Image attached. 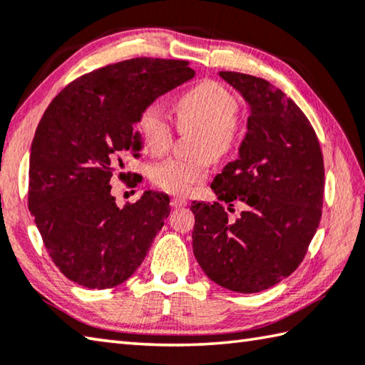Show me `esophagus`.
I'll return each instance as SVG.
<instances>
[{"instance_id": "1", "label": "esophagus", "mask_w": 365, "mask_h": 365, "mask_svg": "<svg viewBox=\"0 0 365 365\" xmlns=\"http://www.w3.org/2000/svg\"><path fill=\"white\" fill-rule=\"evenodd\" d=\"M170 205H173L174 209H180V207L187 205V199H183V197H173V199H170Z\"/></svg>"}]
</instances>
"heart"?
I'll return each instance as SVG.
<instances>
[{
  "label": "heart",
  "mask_w": 365,
  "mask_h": 365,
  "mask_svg": "<svg viewBox=\"0 0 365 365\" xmlns=\"http://www.w3.org/2000/svg\"><path fill=\"white\" fill-rule=\"evenodd\" d=\"M178 128L183 131L199 130L196 156H209L212 161L226 158L237 145L242 120L237 113V99L225 85L202 81L191 87L175 101ZM140 138L152 153H166L174 142V126L158 104L147 106L139 118ZM209 175V161L201 158L187 161L170 158L152 169V180L174 195H187L192 185Z\"/></svg>",
  "instance_id": "obj_1"
}]
</instances>
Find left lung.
<instances>
[{
  "instance_id": "8db88e82",
  "label": "left lung",
  "mask_w": 365,
  "mask_h": 365,
  "mask_svg": "<svg viewBox=\"0 0 365 365\" xmlns=\"http://www.w3.org/2000/svg\"><path fill=\"white\" fill-rule=\"evenodd\" d=\"M248 104L239 158L210 185L218 202H192V253L205 275L235 292H259L302 262L324 195V163L315 131L292 99L264 78L220 71ZM235 200L246 205L230 220Z\"/></svg>"
}]
</instances>
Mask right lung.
Here are the masks:
<instances>
[{"instance_id":"right-lung-1","label":"right lung","mask_w":365,"mask_h":365,"mask_svg":"<svg viewBox=\"0 0 365 365\" xmlns=\"http://www.w3.org/2000/svg\"><path fill=\"white\" fill-rule=\"evenodd\" d=\"M192 77L187 61L126 60L78 77L47 107L31 144L28 209L71 282L113 288L144 261L169 217V196L145 191L120 209L110 178L142 150L134 131L142 110Z\"/></svg>"}]
</instances>
